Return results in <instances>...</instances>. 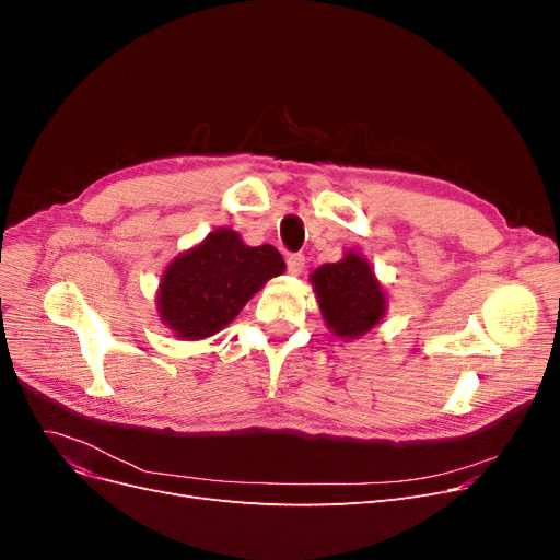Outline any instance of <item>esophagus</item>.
<instances>
[{
  "label": "esophagus",
  "instance_id": "obj_1",
  "mask_svg": "<svg viewBox=\"0 0 560 560\" xmlns=\"http://www.w3.org/2000/svg\"><path fill=\"white\" fill-rule=\"evenodd\" d=\"M303 264H306V257H303V254H290V257H287V270H290L292 276L301 273Z\"/></svg>",
  "mask_w": 560,
  "mask_h": 560
}]
</instances>
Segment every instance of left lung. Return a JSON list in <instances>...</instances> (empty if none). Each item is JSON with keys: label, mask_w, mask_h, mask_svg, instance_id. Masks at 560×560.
<instances>
[{"label": "left lung", "mask_w": 560, "mask_h": 560, "mask_svg": "<svg viewBox=\"0 0 560 560\" xmlns=\"http://www.w3.org/2000/svg\"><path fill=\"white\" fill-rule=\"evenodd\" d=\"M308 280L322 319L343 341H358L385 317L387 294L358 249L343 252V259L336 264L317 266Z\"/></svg>", "instance_id": "8db88e82"}]
</instances>
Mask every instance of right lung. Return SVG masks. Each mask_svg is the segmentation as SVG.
<instances>
[{
	"label": "right lung",
	"instance_id": "right-lung-1",
	"mask_svg": "<svg viewBox=\"0 0 560 560\" xmlns=\"http://www.w3.org/2000/svg\"><path fill=\"white\" fill-rule=\"evenodd\" d=\"M284 273L273 245L249 247L233 229H214L165 266L156 311L184 341H200L229 327L261 287Z\"/></svg>",
	"mask_w": 560,
	"mask_h": 560
}]
</instances>
